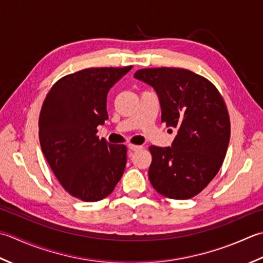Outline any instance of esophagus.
<instances>
[{"label": "esophagus", "mask_w": 263, "mask_h": 263, "mask_svg": "<svg viewBox=\"0 0 263 263\" xmlns=\"http://www.w3.org/2000/svg\"><path fill=\"white\" fill-rule=\"evenodd\" d=\"M128 148H129L130 151H137V149H141L142 146L135 145V144H128Z\"/></svg>", "instance_id": "esophagus-1"}]
</instances>
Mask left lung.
<instances>
[{"mask_svg": "<svg viewBox=\"0 0 263 263\" xmlns=\"http://www.w3.org/2000/svg\"><path fill=\"white\" fill-rule=\"evenodd\" d=\"M134 77L155 89L161 121L177 129L171 146H149V181L169 199H191L214 178L226 157L230 138L226 103L211 82L186 69L146 68Z\"/></svg>", "mask_w": 263, "mask_h": 263, "instance_id": "left-lung-1", "label": "left lung"}]
</instances>
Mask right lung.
Wrapping results in <instances>:
<instances>
[{"label":"right lung","mask_w":263,"mask_h":263,"mask_svg":"<svg viewBox=\"0 0 263 263\" xmlns=\"http://www.w3.org/2000/svg\"><path fill=\"white\" fill-rule=\"evenodd\" d=\"M88 68L59 79L43 103L39 126L43 154L73 197L96 202L114 192L125 171L127 147L96 135L108 119L106 96L130 70Z\"/></svg>","instance_id":"add662e5"}]
</instances>
